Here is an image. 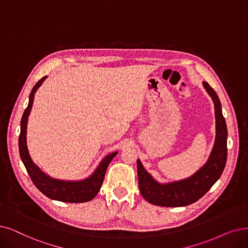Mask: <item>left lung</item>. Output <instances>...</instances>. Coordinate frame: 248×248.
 <instances>
[{
	"mask_svg": "<svg viewBox=\"0 0 248 248\" xmlns=\"http://www.w3.org/2000/svg\"><path fill=\"white\" fill-rule=\"evenodd\" d=\"M205 91L215 104L216 140L209 160L203 167L187 179L168 184L157 183L137 160L138 186L144 200L160 206H184L199 201L221 177L227 162V125L222 114L219 96L207 82Z\"/></svg>",
	"mask_w": 248,
	"mask_h": 248,
	"instance_id": "8db88e82",
	"label": "left lung"
}]
</instances>
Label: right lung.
I'll return each instance as SVG.
<instances>
[{
    "mask_svg": "<svg viewBox=\"0 0 248 248\" xmlns=\"http://www.w3.org/2000/svg\"><path fill=\"white\" fill-rule=\"evenodd\" d=\"M46 76L38 80L33 86L32 91L29 94V103L21 119V129L19 135V154L21 160L26 168V171L32 180L37 189L43 192L48 199L64 202H86L92 201L100 191L103 184L105 174L108 164L111 163L113 157L118 154L117 152L104 157V160L98 165V167L92 176L81 181H63L57 180L45 174L39 168L32 162L28 153L26 144V128L28 116L31 114L34 93L37 88L42 85Z\"/></svg>",
    "mask_w": 248,
    "mask_h": 248,
    "instance_id": "add662e5",
    "label": "right lung"
}]
</instances>
